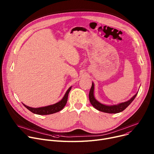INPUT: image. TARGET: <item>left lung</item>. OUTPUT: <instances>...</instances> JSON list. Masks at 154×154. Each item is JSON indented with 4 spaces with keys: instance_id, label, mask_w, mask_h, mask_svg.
<instances>
[{
    "instance_id": "1",
    "label": "left lung",
    "mask_w": 154,
    "mask_h": 154,
    "mask_svg": "<svg viewBox=\"0 0 154 154\" xmlns=\"http://www.w3.org/2000/svg\"><path fill=\"white\" fill-rule=\"evenodd\" d=\"M94 85L92 82V86L89 94V101L92 104L93 107L95 109H96L97 110L100 112L108 113H117L123 111L127 107H128L129 105L133 101V100L135 99V97H136L137 94V92L133 97H131V99H130L129 100L126 102L118 103L117 105H106L100 103L95 99L94 95Z\"/></svg>"
}]
</instances>
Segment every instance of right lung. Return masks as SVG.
Wrapping results in <instances>:
<instances>
[{
	"instance_id": "1",
	"label": "right lung",
	"mask_w": 154,
	"mask_h": 154,
	"mask_svg": "<svg viewBox=\"0 0 154 154\" xmlns=\"http://www.w3.org/2000/svg\"><path fill=\"white\" fill-rule=\"evenodd\" d=\"M72 89V86L69 88V89L67 90L66 92L65 96H63V99L59 101L58 102L48 105V106H45V107H39V108H32L28 107V106L25 105L24 103H23V105H25V107L28 109L29 111L32 112L33 113L35 114H38V115H50L52 113H55L56 112H58L59 111H60L63 109V107L65 106L66 102H67V99H68V94Z\"/></svg>"
}]
</instances>
